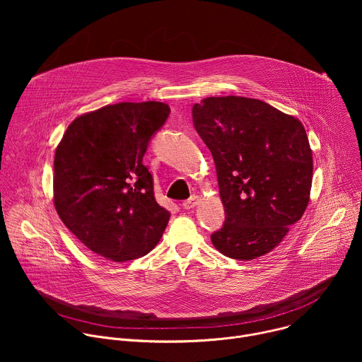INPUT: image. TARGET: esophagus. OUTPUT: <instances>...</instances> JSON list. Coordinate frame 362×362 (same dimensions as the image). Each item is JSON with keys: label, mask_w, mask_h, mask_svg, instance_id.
Segmentation results:
<instances>
[{"label": "esophagus", "mask_w": 362, "mask_h": 362, "mask_svg": "<svg viewBox=\"0 0 362 362\" xmlns=\"http://www.w3.org/2000/svg\"><path fill=\"white\" fill-rule=\"evenodd\" d=\"M196 204H197V196H190L187 200H185V202L182 203L183 209H192V208H194Z\"/></svg>", "instance_id": "obj_1"}]
</instances>
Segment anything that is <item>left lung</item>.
Returning a JSON list of instances; mask_svg holds the SVG:
<instances>
[{
    "label": "left lung",
    "mask_w": 362,
    "mask_h": 362,
    "mask_svg": "<svg viewBox=\"0 0 362 362\" xmlns=\"http://www.w3.org/2000/svg\"><path fill=\"white\" fill-rule=\"evenodd\" d=\"M193 124L211 150L225 208L211 235L225 256L250 261L281 243L309 202L313 151L302 123L268 103L208 97L192 109Z\"/></svg>",
    "instance_id": "1"
}]
</instances>
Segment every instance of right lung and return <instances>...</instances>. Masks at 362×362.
I'll use <instances>...</instances> for the list:
<instances>
[{
    "instance_id": "add662e5",
    "label": "right lung",
    "mask_w": 362,
    "mask_h": 362,
    "mask_svg": "<svg viewBox=\"0 0 362 362\" xmlns=\"http://www.w3.org/2000/svg\"><path fill=\"white\" fill-rule=\"evenodd\" d=\"M169 115L160 101L105 106L77 117L56 150V211L88 249L110 261L147 255L168 226L170 212L154 199L143 156Z\"/></svg>"
}]
</instances>
